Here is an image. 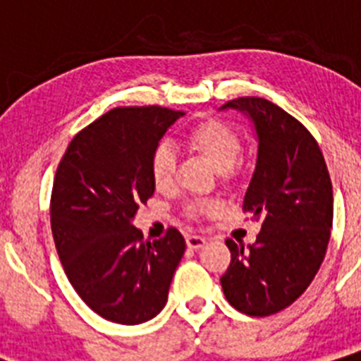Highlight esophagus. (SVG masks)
Instances as JSON below:
<instances>
[{"instance_id":"obj_1","label":"esophagus","mask_w":361,"mask_h":361,"mask_svg":"<svg viewBox=\"0 0 361 361\" xmlns=\"http://www.w3.org/2000/svg\"><path fill=\"white\" fill-rule=\"evenodd\" d=\"M186 244L190 250H199V247H202L206 244V238L200 237V235H195V233H190V235H186Z\"/></svg>"}]
</instances>
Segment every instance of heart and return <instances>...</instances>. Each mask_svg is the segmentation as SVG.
Here are the masks:
<instances>
[{
	"label": "heart",
	"instance_id": "obj_1",
	"mask_svg": "<svg viewBox=\"0 0 361 361\" xmlns=\"http://www.w3.org/2000/svg\"><path fill=\"white\" fill-rule=\"evenodd\" d=\"M186 142L193 149L208 159L209 164L219 171H229L237 164L242 153L240 137L228 124L216 119H206L193 124L186 132ZM175 170V153L170 145L161 142L155 146L149 157V173L153 184L157 188H166L171 183ZM220 208L216 200H204L190 206L191 215L212 213Z\"/></svg>",
	"mask_w": 361,
	"mask_h": 361
}]
</instances>
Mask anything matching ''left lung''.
I'll return each instance as SVG.
<instances>
[{"mask_svg": "<svg viewBox=\"0 0 361 361\" xmlns=\"http://www.w3.org/2000/svg\"><path fill=\"white\" fill-rule=\"evenodd\" d=\"M242 111L257 133V164L244 212L262 219L257 242L226 240L231 264L220 283L229 304L269 317L309 288L333 228V184L324 155L304 124L267 99L240 97L220 110Z\"/></svg>", "mask_w": 361, "mask_h": 361, "instance_id": "1", "label": "left lung"}]
</instances>
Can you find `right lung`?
I'll return each mask as SVG.
<instances>
[{
    "mask_svg": "<svg viewBox=\"0 0 361 361\" xmlns=\"http://www.w3.org/2000/svg\"><path fill=\"white\" fill-rule=\"evenodd\" d=\"M184 111L114 108L73 137L54 178L50 224L72 288L104 320L137 325L164 309L186 240H145L132 224L153 195L149 157Z\"/></svg>",
    "mask_w": 361,
    "mask_h": 361,
    "instance_id": "1",
    "label": "right lung"
}]
</instances>
